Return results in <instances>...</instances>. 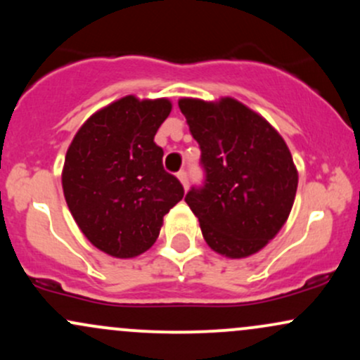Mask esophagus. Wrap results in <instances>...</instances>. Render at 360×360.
Masks as SVG:
<instances>
[{
    "mask_svg": "<svg viewBox=\"0 0 360 360\" xmlns=\"http://www.w3.org/2000/svg\"><path fill=\"white\" fill-rule=\"evenodd\" d=\"M177 177H179V181H181V183H183L184 189L188 188V184H189V179H188V172H186V171H179V172H177Z\"/></svg>",
    "mask_w": 360,
    "mask_h": 360,
    "instance_id": "1",
    "label": "esophagus"
}]
</instances>
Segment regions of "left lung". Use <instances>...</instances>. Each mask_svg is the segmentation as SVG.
Returning a JSON list of instances; mask_svg holds the SVG:
<instances>
[{"mask_svg": "<svg viewBox=\"0 0 360 360\" xmlns=\"http://www.w3.org/2000/svg\"><path fill=\"white\" fill-rule=\"evenodd\" d=\"M201 150L203 183L186 203L200 220L206 243L226 257L255 254L288 220L296 188L289 148L278 131L242 103L179 101Z\"/></svg>", "mask_w": 360, "mask_h": 360, "instance_id": "1", "label": "left lung"}]
</instances>
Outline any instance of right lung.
<instances>
[{
    "label": "right lung",
    "instance_id": "right-lung-1",
    "mask_svg": "<svg viewBox=\"0 0 360 360\" xmlns=\"http://www.w3.org/2000/svg\"><path fill=\"white\" fill-rule=\"evenodd\" d=\"M169 113L167 100L125 96L94 113L65 154L62 188L69 210L86 238L113 257L150 249L164 214L184 196L154 142Z\"/></svg>",
    "mask_w": 360,
    "mask_h": 360
}]
</instances>
